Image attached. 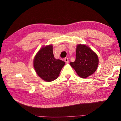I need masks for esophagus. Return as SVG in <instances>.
<instances>
[{
  "mask_svg": "<svg viewBox=\"0 0 121 121\" xmlns=\"http://www.w3.org/2000/svg\"><path fill=\"white\" fill-rule=\"evenodd\" d=\"M64 60H65V63H67V64L69 63V59H68V58H67V57L65 58Z\"/></svg>",
  "mask_w": 121,
  "mask_h": 121,
  "instance_id": "34e87169",
  "label": "esophagus"
}]
</instances>
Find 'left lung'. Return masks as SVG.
<instances>
[{"instance_id": "obj_1", "label": "left lung", "mask_w": 121, "mask_h": 121, "mask_svg": "<svg viewBox=\"0 0 121 121\" xmlns=\"http://www.w3.org/2000/svg\"><path fill=\"white\" fill-rule=\"evenodd\" d=\"M76 56L75 61L69 64L80 77L86 78L96 71L99 60L97 55L90 47L84 44H78Z\"/></svg>"}]
</instances>
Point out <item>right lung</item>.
Returning <instances> with one entry per match:
<instances>
[{
  "mask_svg": "<svg viewBox=\"0 0 121 121\" xmlns=\"http://www.w3.org/2000/svg\"><path fill=\"white\" fill-rule=\"evenodd\" d=\"M65 65L64 61L54 58L52 45L42 47L36 54L33 61L37 74L46 82L57 79Z\"/></svg>",
  "mask_w": 121,
  "mask_h": 121,
  "instance_id": "1",
  "label": "right lung"
}]
</instances>
